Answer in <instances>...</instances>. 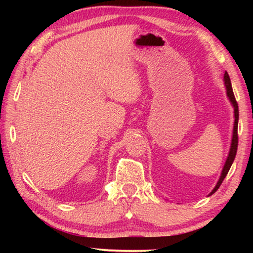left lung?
I'll return each instance as SVG.
<instances>
[{"label": "left lung", "mask_w": 253, "mask_h": 253, "mask_svg": "<svg viewBox=\"0 0 253 253\" xmlns=\"http://www.w3.org/2000/svg\"><path fill=\"white\" fill-rule=\"evenodd\" d=\"M224 84H225V87H226V95H228L230 101L232 102V105L234 107V127H233V136H232V143H231V148H230V153H229V156L226 158V162H225V165L223 168V170H222V174H221V177L219 179V182H217L216 186L214 187V190L211 192V194L215 193L217 191V188L220 187V185L223 182V179L225 178L226 174L230 170L231 165H232V163L235 158V155H237V151H238V142H239V137H238V122H239V106H238V102L235 100V97H234V93L232 90V84H231V80H230V77L228 75V72L225 71L224 74Z\"/></svg>", "instance_id": "1"}]
</instances>
